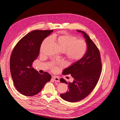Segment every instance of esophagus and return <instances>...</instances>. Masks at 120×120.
I'll return each mask as SVG.
<instances>
[{"mask_svg": "<svg viewBox=\"0 0 120 120\" xmlns=\"http://www.w3.org/2000/svg\"><path fill=\"white\" fill-rule=\"evenodd\" d=\"M53 80H54L55 82H60V79L58 78V77H54L53 78Z\"/></svg>", "mask_w": 120, "mask_h": 120, "instance_id": "34e87169", "label": "esophagus"}]
</instances>
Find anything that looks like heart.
Listing matches in <instances>:
<instances>
[{"mask_svg": "<svg viewBox=\"0 0 120 120\" xmlns=\"http://www.w3.org/2000/svg\"><path fill=\"white\" fill-rule=\"evenodd\" d=\"M51 39L64 52L66 58L71 62H75L82 58L87 51V45L86 41L82 39H77V37L70 34L66 33L62 35H54ZM49 38H46L42 42L40 51H43L45 46L49 43ZM52 69L57 70V67L53 65Z\"/></svg>", "mask_w": 120, "mask_h": 120, "instance_id": "heart-1", "label": "heart"}]
</instances>
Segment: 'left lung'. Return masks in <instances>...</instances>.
Returning <instances> with one entry per match:
<instances>
[{
    "instance_id": "obj_1",
    "label": "left lung",
    "mask_w": 120,
    "mask_h": 120,
    "mask_svg": "<svg viewBox=\"0 0 120 120\" xmlns=\"http://www.w3.org/2000/svg\"><path fill=\"white\" fill-rule=\"evenodd\" d=\"M81 32L87 45L85 54L82 58L64 70L62 74H71L74 78L72 83L67 82L63 78L62 83L68 85V91L61 94V97L69 102H77L89 95L96 87L102 72V63L100 51L91 38L83 31Z\"/></svg>"
}]
</instances>
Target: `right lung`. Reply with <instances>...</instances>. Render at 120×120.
<instances>
[{"label":"right lung","mask_w":120,"mask_h":120,"mask_svg":"<svg viewBox=\"0 0 120 120\" xmlns=\"http://www.w3.org/2000/svg\"><path fill=\"white\" fill-rule=\"evenodd\" d=\"M53 31L36 30L22 38L14 47L10 59V70L14 86L22 95H35L51 79L49 73L41 74L32 67L39 55L42 41Z\"/></svg>","instance_id":"obj_1"}]
</instances>
